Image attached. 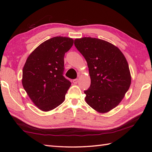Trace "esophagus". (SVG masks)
Listing matches in <instances>:
<instances>
[{
    "label": "esophagus",
    "instance_id": "esophagus-1",
    "mask_svg": "<svg viewBox=\"0 0 152 152\" xmlns=\"http://www.w3.org/2000/svg\"><path fill=\"white\" fill-rule=\"evenodd\" d=\"M72 82H73V83H74V84H76V83L78 82V79H74V80H73Z\"/></svg>",
    "mask_w": 152,
    "mask_h": 152
}]
</instances>
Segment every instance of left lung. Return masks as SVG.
I'll return each instance as SVG.
<instances>
[{
	"mask_svg": "<svg viewBox=\"0 0 152 152\" xmlns=\"http://www.w3.org/2000/svg\"><path fill=\"white\" fill-rule=\"evenodd\" d=\"M74 45L86 59L91 78L84 91L86 102L96 112H108L120 103L131 86L127 59L118 47L99 38H76Z\"/></svg>",
	"mask_w": 152,
	"mask_h": 152,
	"instance_id": "8db88e82",
	"label": "left lung"
}]
</instances>
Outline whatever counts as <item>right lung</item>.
I'll return each instance as SVG.
<instances>
[{"label":"right lung","mask_w":152,"mask_h":152,"mask_svg":"<svg viewBox=\"0 0 152 152\" xmlns=\"http://www.w3.org/2000/svg\"><path fill=\"white\" fill-rule=\"evenodd\" d=\"M73 43L69 37L51 38L40 44L25 63L22 85L42 111H50L64 101L71 83L63 75L64 56Z\"/></svg>","instance_id":"right-lung-1"}]
</instances>
